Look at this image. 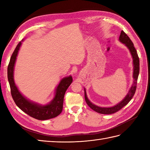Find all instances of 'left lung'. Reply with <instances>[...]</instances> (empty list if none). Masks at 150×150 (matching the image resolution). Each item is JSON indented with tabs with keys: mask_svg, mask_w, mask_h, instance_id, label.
Returning <instances> with one entry per match:
<instances>
[{
	"mask_svg": "<svg viewBox=\"0 0 150 150\" xmlns=\"http://www.w3.org/2000/svg\"><path fill=\"white\" fill-rule=\"evenodd\" d=\"M119 41L128 47L130 53H131L132 55L133 66V83L132 84L131 88H129L128 93L126 95V97L123 98L122 100H121L119 103L117 104L116 105H115V106L112 107L108 108L100 107L92 103L88 99L86 91V89L84 88V98L87 104L92 110L96 111L97 113H99L101 114H112L114 113H116L117 111L120 110V109H122L124 106H125L126 105L132 100V98H133V95H134L135 93V90L137 88L138 76L139 74V58L138 57L137 52L132 41L130 40L129 37L123 31H121L120 33V35L119 36Z\"/></svg>",
	"mask_w": 150,
	"mask_h": 150,
	"instance_id": "left-lung-1",
	"label": "left lung"
}]
</instances>
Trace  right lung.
<instances>
[{
  "instance_id": "obj_1",
  "label": "right lung",
  "mask_w": 150,
  "mask_h": 150,
  "mask_svg": "<svg viewBox=\"0 0 150 150\" xmlns=\"http://www.w3.org/2000/svg\"><path fill=\"white\" fill-rule=\"evenodd\" d=\"M22 40L18 44L11 57L8 67V79L10 86L11 93L16 105L28 115L35 119L44 120L58 116L62 111L64 97L66 91L71 84V75L64 77L60 81L55 91L53 99L49 103L42 105L28 99L19 91L14 81V68L18 51L22 45Z\"/></svg>"
}]
</instances>
